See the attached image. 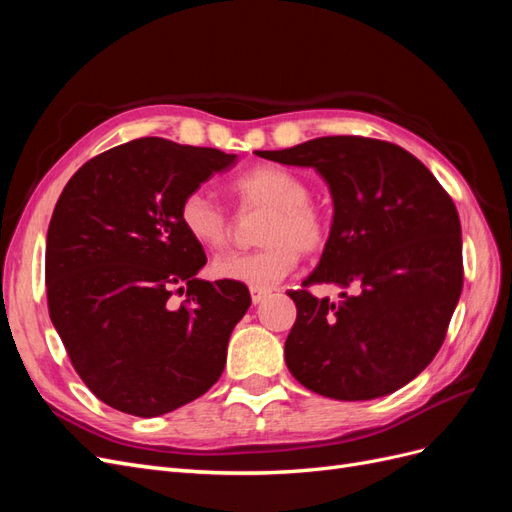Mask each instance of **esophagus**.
<instances>
[{
    "label": "esophagus",
    "instance_id": "obj_1",
    "mask_svg": "<svg viewBox=\"0 0 512 512\" xmlns=\"http://www.w3.org/2000/svg\"><path fill=\"white\" fill-rule=\"evenodd\" d=\"M269 292H271L269 288H258V286H252V288H250V294H252V301H254V303H260L262 299L267 297Z\"/></svg>",
    "mask_w": 512,
    "mask_h": 512
}]
</instances>
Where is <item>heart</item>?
<instances>
[{
    "label": "heart",
    "instance_id": "b5f03b06",
    "mask_svg": "<svg viewBox=\"0 0 512 512\" xmlns=\"http://www.w3.org/2000/svg\"><path fill=\"white\" fill-rule=\"evenodd\" d=\"M241 211L262 209L252 252H230L213 260L211 271L220 280L267 288L286 277L301 254H318L329 241V222L309 200L307 181L280 164H258L228 185ZM179 224L198 247L218 252L230 241L228 213L203 192L185 194L179 205Z\"/></svg>",
    "mask_w": 512,
    "mask_h": 512
}]
</instances>
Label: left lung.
Masks as SVG:
<instances>
[{
	"mask_svg": "<svg viewBox=\"0 0 512 512\" xmlns=\"http://www.w3.org/2000/svg\"><path fill=\"white\" fill-rule=\"evenodd\" d=\"M258 156L316 168L335 207L320 265L288 290L297 305L284 346L290 374L342 401L401 389L442 348L463 288L453 198L421 160L378 138L322 136ZM314 283L353 294L335 306L313 297Z\"/></svg>",
	"mask_w": 512,
	"mask_h": 512,
	"instance_id": "1",
	"label": "left lung"
}]
</instances>
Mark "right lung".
<instances>
[{
	"mask_svg": "<svg viewBox=\"0 0 512 512\" xmlns=\"http://www.w3.org/2000/svg\"><path fill=\"white\" fill-rule=\"evenodd\" d=\"M235 162L145 136L85 162L61 192L46 232V301L72 367L106 406L160 416L222 376L250 290L198 280L207 256L183 232L179 205Z\"/></svg>",
	"mask_w": 512,
	"mask_h": 512,
	"instance_id": "add662e5",
	"label": "right lung"
}]
</instances>
